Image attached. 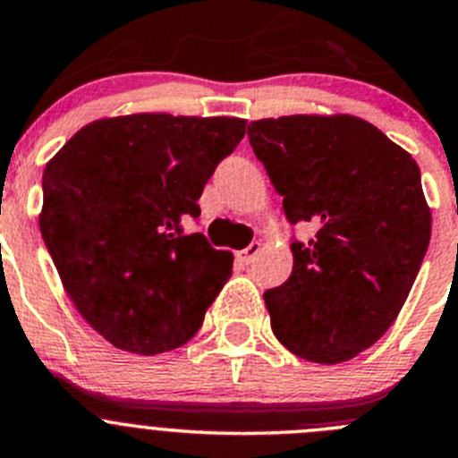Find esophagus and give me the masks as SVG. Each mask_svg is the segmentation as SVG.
<instances>
[{
  "mask_svg": "<svg viewBox=\"0 0 458 458\" xmlns=\"http://www.w3.org/2000/svg\"><path fill=\"white\" fill-rule=\"evenodd\" d=\"M259 250H262V243L253 242V243H250V246H249V249H243L242 253H237V259H239V262H243V264H250L255 258H258Z\"/></svg>",
  "mask_w": 458,
  "mask_h": 458,
  "instance_id": "obj_1",
  "label": "esophagus"
}]
</instances>
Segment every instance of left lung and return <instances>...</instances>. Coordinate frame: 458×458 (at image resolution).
I'll use <instances>...</instances> for the list:
<instances>
[{"mask_svg":"<svg viewBox=\"0 0 458 458\" xmlns=\"http://www.w3.org/2000/svg\"><path fill=\"white\" fill-rule=\"evenodd\" d=\"M253 153L292 224L293 268L264 293L273 335L314 364L379 341L413 287L431 237L416 160L354 114H287L249 126Z\"/></svg>","mask_w":458,"mask_h":458,"instance_id":"obj_1","label":"left lung"}]
</instances>
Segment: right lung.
I'll use <instances>...</instances> for the list:
<instances>
[{
    "label": "right lung",
    "instance_id": "obj_1",
    "mask_svg": "<svg viewBox=\"0 0 458 458\" xmlns=\"http://www.w3.org/2000/svg\"><path fill=\"white\" fill-rule=\"evenodd\" d=\"M246 119L135 113L89 122L45 166L40 233L67 296L119 350L191 339L233 273V253L182 224Z\"/></svg>",
    "mask_w": 458,
    "mask_h": 458
}]
</instances>
